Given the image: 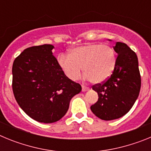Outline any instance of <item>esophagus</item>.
Returning <instances> with one entry per match:
<instances>
[{"label":"esophagus","instance_id":"obj_1","mask_svg":"<svg viewBox=\"0 0 151 151\" xmlns=\"http://www.w3.org/2000/svg\"><path fill=\"white\" fill-rule=\"evenodd\" d=\"M82 91H86L89 90V88L87 87V86H85V85H82Z\"/></svg>","mask_w":151,"mask_h":151}]
</instances>
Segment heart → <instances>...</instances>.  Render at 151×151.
<instances>
[{
	"label": "heart",
	"mask_w": 151,
	"mask_h": 151,
	"mask_svg": "<svg viewBox=\"0 0 151 151\" xmlns=\"http://www.w3.org/2000/svg\"><path fill=\"white\" fill-rule=\"evenodd\" d=\"M58 63L70 80L78 79L82 68L92 83H101L111 76L116 66V54L109 45L91 43L76 47L69 50L68 56L61 54Z\"/></svg>",
	"instance_id": "b5f03b06"
}]
</instances>
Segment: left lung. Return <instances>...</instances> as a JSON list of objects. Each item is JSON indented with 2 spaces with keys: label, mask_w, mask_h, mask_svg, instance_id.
<instances>
[{
  "label": "left lung",
  "mask_w": 151,
  "mask_h": 151,
  "mask_svg": "<svg viewBox=\"0 0 151 151\" xmlns=\"http://www.w3.org/2000/svg\"><path fill=\"white\" fill-rule=\"evenodd\" d=\"M113 49L118 54L116 66L111 76L92 89L98 101L91 110L103 120H113L125 115L139 95L141 80L138 57L126 44L116 42Z\"/></svg>",
  "instance_id": "8db88e82"
}]
</instances>
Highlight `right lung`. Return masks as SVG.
Instances as JSON below:
<instances>
[{
    "instance_id": "right-lung-1",
    "label": "right lung",
    "mask_w": 151,
    "mask_h": 151,
    "mask_svg": "<svg viewBox=\"0 0 151 151\" xmlns=\"http://www.w3.org/2000/svg\"><path fill=\"white\" fill-rule=\"evenodd\" d=\"M51 45L25 49L13 62L12 87L16 101L29 116L43 123L60 120L82 86L67 78L53 55Z\"/></svg>"
}]
</instances>
